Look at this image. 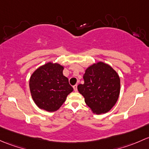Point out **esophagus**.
Returning <instances> with one entry per match:
<instances>
[{"instance_id": "34e87169", "label": "esophagus", "mask_w": 149, "mask_h": 149, "mask_svg": "<svg viewBox=\"0 0 149 149\" xmlns=\"http://www.w3.org/2000/svg\"><path fill=\"white\" fill-rule=\"evenodd\" d=\"M73 88H74V90L75 92L77 91V85H74V86H73Z\"/></svg>"}]
</instances>
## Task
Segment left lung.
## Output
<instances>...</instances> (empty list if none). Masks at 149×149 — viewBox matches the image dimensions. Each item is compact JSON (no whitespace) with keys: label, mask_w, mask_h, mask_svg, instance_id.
<instances>
[{"label":"left lung","mask_w":149,"mask_h":149,"mask_svg":"<svg viewBox=\"0 0 149 149\" xmlns=\"http://www.w3.org/2000/svg\"><path fill=\"white\" fill-rule=\"evenodd\" d=\"M84 84L77 86L79 93L95 114L108 113L116 105L120 91V79L113 67L103 62L93 64L85 70Z\"/></svg>","instance_id":"left-lung-1"}]
</instances>
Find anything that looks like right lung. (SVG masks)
I'll use <instances>...</instances> for the list:
<instances>
[{"instance_id":"add662e5","label":"right lung","mask_w":149,"mask_h":149,"mask_svg":"<svg viewBox=\"0 0 149 149\" xmlns=\"http://www.w3.org/2000/svg\"><path fill=\"white\" fill-rule=\"evenodd\" d=\"M64 68L57 62H49L31 75L29 88L38 108L47 112L56 111L73 91L68 78L63 75Z\"/></svg>"}]
</instances>
